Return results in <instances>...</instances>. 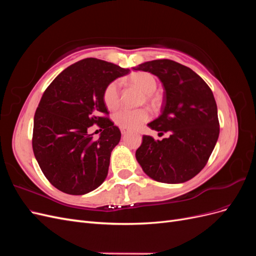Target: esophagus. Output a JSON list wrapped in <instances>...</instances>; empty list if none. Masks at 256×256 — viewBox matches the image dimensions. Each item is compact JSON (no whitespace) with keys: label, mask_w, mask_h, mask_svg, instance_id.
Instances as JSON below:
<instances>
[{"label":"esophagus","mask_w":256,"mask_h":256,"mask_svg":"<svg viewBox=\"0 0 256 256\" xmlns=\"http://www.w3.org/2000/svg\"><path fill=\"white\" fill-rule=\"evenodd\" d=\"M120 132H122V136H126V134H128V130H126V129H122V130H120Z\"/></svg>","instance_id":"1"}]
</instances>
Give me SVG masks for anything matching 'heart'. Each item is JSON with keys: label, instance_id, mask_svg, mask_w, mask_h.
Segmentation results:
<instances>
[{"label": "heart", "instance_id": "b5f03b06", "mask_svg": "<svg viewBox=\"0 0 256 256\" xmlns=\"http://www.w3.org/2000/svg\"><path fill=\"white\" fill-rule=\"evenodd\" d=\"M128 81L134 86L144 92L143 102L154 106L157 102V98L154 95V92L157 88V81L154 76L148 72H134L128 76ZM104 102L108 109L115 110L118 109L120 98V85L118 81L111 82L104 88ZM114 122L122 129L132 130L140 127L142 124L150 120V112L145 108L141 109L130 110L122 109L114 114Z\"/></svg>", "mask_w": 256, "mask_h": 256}]
</instances>
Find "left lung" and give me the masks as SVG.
Returning a JSON list of instances; mask_svg holds the SVG:
<instances>
[{
  "instance_id": "8db88e82",
  "label": "left lung",
  "mask_w": 256,
  "mask_h": 256,
  "mask_svg": "<svg viewBox=\"0 0 256 256\" xmlns=\"http://www.w3.org/2000/svg\"><path fill=\"white\" fill-rule=\"evenodd\" d=\"M136 70L157 76L164 88L158 118L147 124L164 140L143 136L136 158L146 175L166 184H182L206 166L219 138L218 109L212 90L198 74L171 60L145 62Z\"/></svg>"
}]
</instances>
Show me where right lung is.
I'll return each mask as SVG.
<instances>
[{
    "label": "right lung",
    "mask_w": 256,
    "mask_h": 256,
    "mask_svg": "<svg viewBox=\"0 0 256 256\" xmlns=\"http://www.w3.org/2000/svg\"><path fill=\"white\" fill-rule=\"evenodd\" d=\"M129 72L84 58L64 69L44 90L34 116L33 152L44 175L60 191L82 196L104 182L120 131L104 116L109 113L104 92ZM94 123L103 130L96 142L87 132Z\"/></svg>",
    "instance_id": "obj_1"
}]
</instances>
